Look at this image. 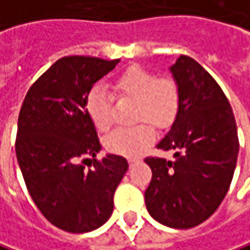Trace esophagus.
I'll use <instances>...</instances> for the list:
<instances>
[{"mask_svg": "<svg viewBox=\"0 0 250 250\" xmlns=\"http://www.w3.org/2000/svg\"><path fill=\"white\" fill-rule=\"evenodd\" d=\"M137 162H139V159H137V157H130V159H128V163H130V165L137 163Z\"/></svg>", "mask_w": 250, "mask_h": 250, "instance_id": "obj_1", "label": "esophagus"}]
</instances>
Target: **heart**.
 <instances>
[{"label":"heart","mask_w":250,"mask_h":250,"mask_svg":"<svg viewBox=\"0 0 250 250\" xmlns=\"http://www.w3.org/2000/svg\"><path fill=\"white\" fill-rule=\"evenodd\" d=\"M111 91L119 99H133L134 120L147 122L130 128H117L104 139L108 151L123 156H139L154 142L156 133L151 125L166 128L174 122L180 110V90L170 77H160L140 65H131L122 71L110 84ZM87 113L94 125L105 131L113 125L111 96L96 87L85 102Z\"/></svg>","instance_id":"heart-1"}]
</instances>
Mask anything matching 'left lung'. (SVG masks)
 Wrapping results in <instances>:
<instances>
[{"instance_id": "obj_1", "label": "left lung", "mask_w": 250, "mask_h": 250, "mask_svg": "<svg viewBox=\"0 0 250 250\" xmlns=\"http://www.w3.org/2000/svg\"><path fill=\"white\" fill-rule=\"evenodd\" d=\"M170 71L182 103L157 148L173 150L174 160L146 157L153 176L145 200L157 222L190 229L213 215L229 190L238 160V127L225 93L197 61L180 56Z\"/></svg>"}]
</instances>
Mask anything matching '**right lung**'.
Returning a JSON list of instances; mask_svg holds the SVG:
<instances>
[{
  "mask_svg": "<svg viewBox=\"0 0 250 250\" xmlns=\"http://www.w3.org/2000/svg\"><path fill=\"white\" fill-rule=\"evenodd\" d=\"M120 60L70 56L56 61L28 90L18 116L15 153L40 212L58 229L91 232L113 213V196L128 169L102 145L85 102ZM90 160L93 169H85Z\"/></svg>",
  "mask_w": 250,
  "mask_h": 250,
  "instance_id": "obj_1",
  "label": "right lung"
}]
</instances>
